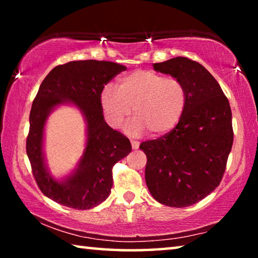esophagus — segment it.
Instances as JSON below:
<instances>
[{
    "label": "esophagus",
    "instance_id": "obj_1",
    "mask_svg": "<svg viewBox=\"0 0 258 258\" xmlns=\"http://www.w3.org/2000/svg\"><path fill=\"white\" fill-rule=\"evenodd\" d=\"M131 145H132L133 149H139L140 142L139 141H135V140H131Z\"/></svg>",
    "mask_w": 258,
    "mask_h": 258
}]
</instances>
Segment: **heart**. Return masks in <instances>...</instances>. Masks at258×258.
<instances>
[{
  "label": "heart",
  "mask_w": 258,
  "mask_h": 258,
  "mask_svg": "<svg viewBox=\"0 0 258 258\" xmlns=\"http://www.w3.org/2000/svg\"><path fill=\"white\" fill-rule=\"evenodd\" d=\"M101 108L113 128L123 125L132 113L137 116L128 132L166 134L175 127L185 111L187 89L175 77L150 71H139L119 80L117 91L108 86L101 94Z\"/></svg>",
  "instance_id": "1"
}]
</instances>
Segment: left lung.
<instances>
[{
	"mask_svg": "<svg viewBox=\"0 0 258 258\" xmlns=\"http://www.w3.org/2000/svg\"><path fill=\"white\" fill-rule=\"evenodd\" d=\"M154 69L184 83L187 103L171 132L140 145L147 186L160 204L187 207L220 185L233 143L232 112L220 84L199 62L176 56Z\"/></svg>",
	"mask_w": 258,
	"mask_h": 258,
	"instance_id": "1",
	"label": "left lung"
}]
</instances>
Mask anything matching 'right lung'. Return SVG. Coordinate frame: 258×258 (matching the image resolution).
<instances>
[{
  "instance_id": "obj_1",
  "label": "right lung",
  "mask_w": 258,
  "mask_h": 258,
  "mask_svg": "<svg viewBox=\"0 0 258 258\" xmlns=\"http://www.w3.org/2000/svg\"><path fill=\"white\" fill-rule=\"evenodd\" d=\"M124 71L123 64L110 61H71L54 67L42 82L30 110L26 151L38 187L53 202L84 211L98 206L110 194L113 165L132 147L127 138L104 121L100 99L104 85ZM64 103L74 104L85 116L87 147L76 171L58 181L47 171L42 139L47 117Z\"/></svg>"
}]
</instances>
